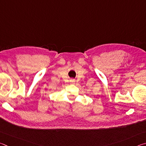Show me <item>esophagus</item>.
I'll list each match as a JSON object with an SVG mask.
<instances>
[{"mask_svg": "<svg viewBox=\"0 0 146 146\" xmlns=\"http://www.w3.org/2000/svg\"><path fill=\"white\" fill-rule=\"evenodd\" d=\"M71 82H72V83H73V82H75V80H73V79H72V80H71Z\"/></svg>", "mask_w": 146, "mask_h": 146, "instance_id": "esophagus-1", "label": "esophagus"}]
</instances>
